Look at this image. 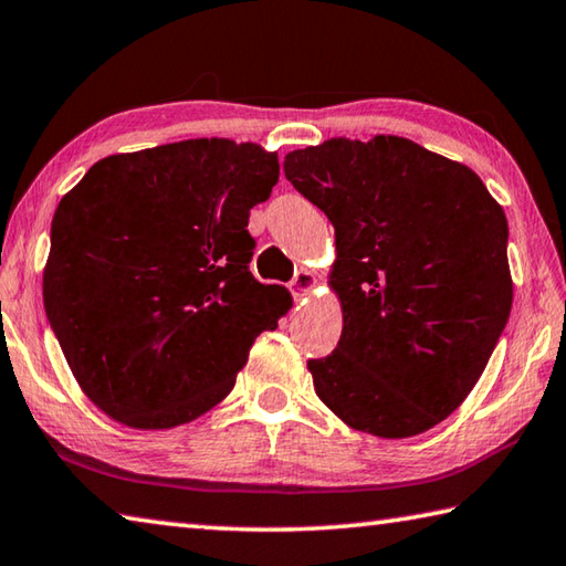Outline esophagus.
Masks as SVG:
<instances>
[{"instance_id":"esophagus-1","label":"esophagus","mask_w":566,"mask_h":566,"mask_svg":"<svg viewBox=\"0 0 566 566\" xmlns=\"http://www.w3.org/2000/svg\"><path fill=\"white\" fill-rule=\"evenodd\" d=\"M290 286L296 300H304V296H310L316 290V274L312 270H300Z\"/></svg>"}]
</instances>
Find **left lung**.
<instances>
[{"instance_id": "8db88e82", "label": "left lung", "mask_w": 566, "mask_h": 566, "mask_svg": "<svg viewBox=\"0 0 566 566\" xmlns=\"http://www.w3.org/2000/svg\"><path fill=\"white\" fill-rule=\"evenodd\" d=\"M284 172L334 224L344 328L310 361L348 428L410 438L470 396L512 310L507 218L475 172L398 136L328 138Z\"/></svg>"}]
</instances>
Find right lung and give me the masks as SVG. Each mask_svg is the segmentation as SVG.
Segmentation results:
<instances>
[{
    "instance_id": "obj_1",
    "label": "right lung",
    "mask_w": 566,
    "mask_h": 566,
    "mask_svg": "<svg viewBox=\"0 0 566 566\" xmlns=\"http://www.w3.org/2000/svg\"><path fill=\"white\" fill-rule=\"evenodd\" d=\"M280 158L192 138L94 163L51 220L44 310L91 403L136 430L200 418L292 306L256 282L250 210Z\"/></svg>"
}]
</instances>
